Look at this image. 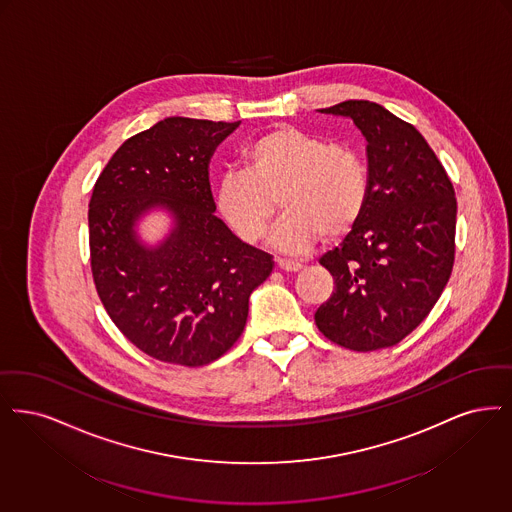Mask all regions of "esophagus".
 Here are the masks:
<instances>
[{
    "label": "esophagus",
    "instance_id": "obj_1",
    "mask_svg": "<svg viewBox=\"0 0 512 512\" xmlns=\"http://www.w3.org/2000/svg\"><path fill=\"white\" fill-rule=\"evenodd\" d=\"M277 267L279 269H283V271H287V273H294V271H298L302 264L300 262H294V260H283V258H277Z\"/></svg>",
    "mask_w": 512,
    "mask_h": 512
}]
</instances>
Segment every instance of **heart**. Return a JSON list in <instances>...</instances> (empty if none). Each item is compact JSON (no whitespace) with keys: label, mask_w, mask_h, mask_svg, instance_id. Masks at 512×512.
Wrapping results in <instances>:
<instances>
[{"label":"heart","mask_w":512,"mask_h":512,"mask_svg":"<svg viewBox=\"0 0 512 512\" xmlns=\"http://www.w3.org/2000/svg\"><path fill=\"white\" fill-rule=\"evenodd\" d=\"M243 162L245 172L223 176L216 204L245 243L264 237L275 202L285 212L269 243L290 254L312 248L323 235L342 239L363 216L369 170L350 145L281 124L256 137Z\"/></svg>","instance_id":"1"}]
</instances>
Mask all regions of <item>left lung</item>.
<instances>
[{"instance_id": "left-lung-1", "label": "left lung", "mask_w": 512, "mask_h": 512, "mask_svg": "<svg viewBox=\"0 0 512 512\" xmlns=\"http://www.w3.org/2000/svg\"><path fill=\"white\" fill-rule=\"evenodd\" d=\"M319 112L350 118L365 137L369 199L356 227L319 260L334 290L315 325L342 348L373 352L417 329L444 292L457 199L423 135L382 105L344 101Z\"/></svg>"}]
</instances>
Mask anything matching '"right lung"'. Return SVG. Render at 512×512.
Returning <instances> with one entry per match:
<instances>
[{
    "mask_svg": "<svg viewBox=\"0 0 512 512\" xmlns=\"http://www.w3.org/2000/svg\"><path fill=\"white\" fill-rule=\"evenodd\" d=\"M241 122L170 116L112 155L89 200V252L97 294L114 325L147 356L200 367L245 331L248 298L273 269L214 216L208 166ZM164 209L173 229L156 246L136 223Z\"/></svg>",
    "mask_w": 512,
    "mask_h": 512,
    "instance_id": "add662e5",
    "label": "right lung"
}]
</instances>
